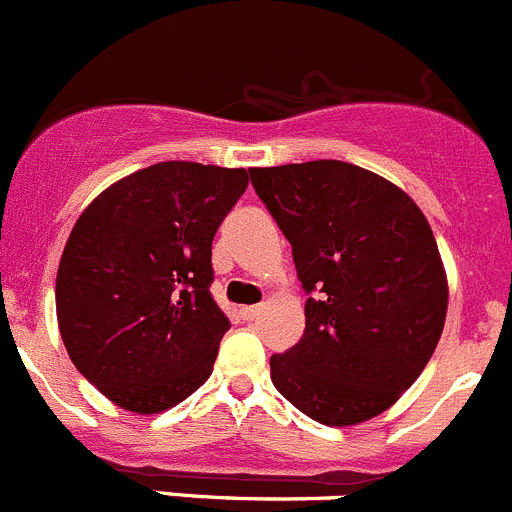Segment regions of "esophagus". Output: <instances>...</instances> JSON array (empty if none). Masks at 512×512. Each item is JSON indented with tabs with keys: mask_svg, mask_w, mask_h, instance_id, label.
Wrapping results in <instances>:
<instances>
[{
	"mask_svg": "<svg viewBox=\"0 0 512 512\" xmlns=\"http://www.w3.org/2000/svg\"><path fill=\"white\" fill-rule=\"evenodd\" d=\"M259 314H261V306H243V309H241V316L246 321H253Z\"/></svg>",
	"mask_w": 512,
	"mask_h": 512,
	"instance_id": "1",
	"label": "esophagus"
}]
</instances>
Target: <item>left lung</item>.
<instances>
[{"label": "left lung", "instance_id": "obj_1", "mask_svg": "<svg viewBox=\"0 0 512 512\" xmlns=\"http://www.w3.org/2000/svg\"><path fill=\"white\" fill-rule=\"evenodd\" d=\"M248 173L309 294L304 337L271 357V382L321 425L382 415L420 377L445 326L447 279L425 213L344 160Z\"/></svg>", "mask_w": 512, "mask_h": 512}]
</instances>
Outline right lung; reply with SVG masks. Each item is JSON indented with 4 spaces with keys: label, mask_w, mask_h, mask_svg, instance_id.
Returning <instances> with one entry per match:
<instances>
[{
    "label": "right lung",
    "mask_w": 512,
    "mask_h": 512,
    "mask_svg": "<svg viewBox=\"0 0 512 512\" xmlns=\"http://www.w3.org/2000/svg\"><path fill=\"white\" fill-rule=\"evenodd\" d=\"M243 168L165 160L82 211L57 269V324L77 372L110 402L158 415L213 372L231 329L211 296V246Z\"/></svg>",
    "instance_id": "add662e5"
}]
</instances>
